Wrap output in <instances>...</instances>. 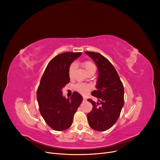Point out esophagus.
Listing matches in <instances>:
<instances>
[{
  "label": "esophagus",
  "instance_id": "esophagus-1",
  "mask_svg": "<svg viewBox=\"0 0 160 160\" xmlns=\"http://www.w3.org/2000/svg\"><path fill=\"white\" fill-rule=\"evenodd\" d=\"M83 101H87V99L85 98V97H83Z\"/></svg>",
  "mask_w": 160,
  "mask_h": 160
}]
</instances>
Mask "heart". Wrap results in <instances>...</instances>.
<instances>
[{
  "mask_svg": "<svg viewBox=\"0 0 160 160\" xmlns=\"http://www.w3.org/2000/svg\"><path fill=\"white\" fill-rule=\"evenodd\" d=\"M83 67L85 69L86 72L91 69H96L95 64L91 61H85L83 63ZM75 69H76V65L75 63L71 64L69 69V76L70 77V79H72V77H73V73ZM90 89H91L90 87L86 84L79 83L75 85V89L81 94H86L87 93H88Z\"/></svg>",
  "mask_w": 160,
  "mask_h": 160,
  "instance_id": "heart-1",
  "label": "heart"
}]
</instances>
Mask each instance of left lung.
Masks as SVG:
<instances>
[{
    "mask_svg": "<svg viewBox=\"0 0 160 160\" xmlns=\"http://www.w3.org/2000/svg\"><path fill=\"white\" fill-rule=\"evenodd\" d=\"M98 69L96 90L91 95L98 99L95 103L88 99L93 109L88 114L89 126L96 131L103 132L117 122L124 105V89L117 71L108 59L98 52L86 51Z\"/></svg>",
    "mask_w": 160,
    "mask_h": 160,
    "instance_id": "1",
    "label": "left lung"
}]
</instances>
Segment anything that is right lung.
<instances>
[{
	"label": "right lung",
	"mask_w": 160,
	"mask_h": 160,
	"mask_svg": "<svg viewBox=\"0 0 160 160\" xmlns=\"http://www.w3.org/2000/svg\"><path fill=\"white\" fill-rule=\"evenodd\" d=\"M81 52H67L55 57L43 73L37 92V99L42 117L52 129L63 131L72 123L74 114L83 97L74 91L70 98L62 95V88L69 83V69Z\"/></svg>",
	"instance_id": "1"
}]
</instances>
